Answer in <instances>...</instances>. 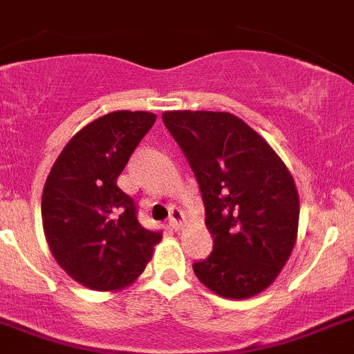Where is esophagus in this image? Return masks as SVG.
Listing matches in <instances>:
<instances>
[{
    "mask_svg": "<svg viewBox=\"0 0 354 354\" xmlns=\"http://www.w3.org/2000/svg\"><path fill=\"white\" fill-rule=\"evenodd\" d=\"M182 221H183V212L178 207H174V209H171V216H169V227L172 228V230H180V227H182Z\"/></svg>",
    "mask_w": 354,
    "mask_h": 354,
    "instance_id": "1",
    "label": "esophagus"
}]
</instances>
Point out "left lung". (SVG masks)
Segmentation results:
<instances>
[{"label": "left lung", "instance_id": "1", "mask_svg": "<svg viewBox=\"0 0 354 354\" xmlns=\"http://www.w3.org/2000/svg\"><path fill=\"white\" fill-rule=\"evenodd\" d=\"M200 185L212 254L192 264L216 295L250 299L275 281L299 230V192L279 154L232 113L165 111Z\"/></svg>", "mask_w": 354, "mask_h": 354}]
</instances>
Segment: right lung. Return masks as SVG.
Returning <instances> with one entry per match:
<instances>
[{"mask_svg": "<svg viewBox=\"0 0 354 354\" xmlns=\"http://www.w3.org/2000/svg\"><path fill=\"white\" fill-rule=\"evenodd\" d=\"M149 111H111L73 135L43 189L44 237L57 264L82 286L118 292L135 283L162 232L136 218L117 178L153 127Z\"/></svg>", "mask_w": 354, "mask_h": 354, "instance_id": "add662e5", "label": "right lung"}]
</instances>
